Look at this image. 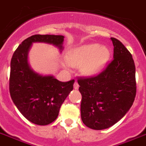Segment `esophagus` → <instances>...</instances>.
Wrapping results in <instances>:
<instances>
[{"label": "esophagus", "instance_id": "obj_1", "mask_svg": "<svg viewBox=\"0 0 146 146\" xmlns=\"http://www.w3.org/2000/svg\"><path fill=\"white\" fill-rule=\"evenodd\" d=\"M73 87H74L75 90H77L78 88H79V84H78L76 82H75V83H74V85H73Z\"/></svg>", "mask_w": 146, "mask_h": 146}]
</instances>
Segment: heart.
Instances as JSON below:
<instances>
[{
    "label": "heart",
    "mask_w": 146,
    "mask_h": 146,
    "mask_svg": "<svg viewBox=\"0 0 146 146\" xmlns=\"http://www.w3.org/2000/svg\"><path fill=\"white\" fill-rule=\"evenodd\" d=\"M110 56L106 46L91 43L73 49L66 56V60L73 67H80L81 73L86 76L97 74L105 66Z\"/></svg>",
    "instance_id": "b5f03b06"
}]
</instances>
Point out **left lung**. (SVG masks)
I'll use <instances>...</instances> for the list:
<instances>
[{"instance_id": "left-lung-1", "label": "left lung", "mask_w": 146, "mask_h": 146, "mask_svg": "<svg viewBox=\"0 0 146 146\" xmlns=\"http://www.w3.org/2000/svg\"><path fill=\"white\" fill-rule=\"evenodd\" d=\"M111 40L113 60L98 75L77 80L82 95L81 119L92 129H105L115 124L131 108L136 95L132 54L119 40Z\"/></svg>"}]
</instances>
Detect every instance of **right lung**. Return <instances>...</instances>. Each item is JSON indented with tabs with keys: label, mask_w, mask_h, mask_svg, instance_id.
I'll list each match as a JSON object with an SVG mask.
<instances>
[{
	"label": "right lung",
	"mask_w": 146,
	"mask_h": 146,
	"mask_svg": "<svg viewBox=\"0 0 146 146\" xmlns=\"http://www.w3.org/2000/svg\"><path fill=\"white\" fill-rule=\"evenodd\" d=\"M63 38L62 35H33L19 45L11 58V99L21 114L36 125H48L57 118L61 106L73 90L74 80L60 82L53 76L34 73L27 63V53L35 42L52 43L62 50Z\"/></svg>",
	"instance_id": "right-lung-1"
}]
</instances>
